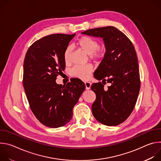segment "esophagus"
I'll list each match as a JSON object with an SVG mask.
<instances>
[{
	"label": "esophagus",
	"mask_w": 161,
	"mask_h": 161,
	"mask_svg": "<svg viewBox=\"0 0 161 161\" xmlns=\"http://www.w3.org/2000/svg\"><path fill=\"white\" fill-rule=\"evenodd\" d=\"M85 87H86V90H89V89H90V87H91V83H90V82L86 81V82H85Z\"/></svg>",
	"instance_id": "1"
}]
</instances>
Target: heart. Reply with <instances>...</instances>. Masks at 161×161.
<instances>
[{"instance_id": "obj_1", "label": "heart", "mask_w": 161, "mask_h": 161, "mask_svg": "<svg viewBox=\"0 0 161 161\" xmlns=\"http://www.w3.org/2000/svg\"><path fill=\"white\" fill-rule=\"evenodd\" d=\"M76 44L82 51L88 55L92 59L96 60L100 58L103 55V51L99 48L98 42L93 38L88 36H82L77 40ZM71 52L72 48L71 47H68L65 50L64 60L65 64L70 62ZM92 70L93 67L91 65L76 66L72 69L71 75L81 79H88Z\"/></svg>"}]
</instances>
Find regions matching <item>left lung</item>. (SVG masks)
Listing matches in <instances>:
<instances>
[{"instance_id":"obj_1","label":"left lung","mask_w":161,"mask_h":161,"mask_svg":"<svg viewBox=\"0 0 161 161\" xmlns=\"http://www.w3.org/2000/svg\"><path fill=\"white\" fill-rule=\"evenodd\" d=\"M82 34L103 38L106 52L94 72V78L101 82L91 86L96 99L92 106L95 119L108 125L124 122L134 109L140 88L138 60L129 39L114 27L87 30ZM107 81L110 86L106 89Z\"/></svg>"}]
</instances>
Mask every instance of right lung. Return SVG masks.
I'll list each match as a JSON object with an SVG mask.
<instances>
[{
    "mask_svg": "<svg viewBox=\"0 0 161 161\" xmlns=\"http://www.w3.org/2000/svg\"><path fill=\"white\" fill-rule=\"evenodd\" d=\"M75 34H55L34 42L24 62L23 85L30 108L45 126L58 128L69 122L73 109L85 89V83L73 78L65 85L56 83L64 71V53Z\"/></svg>",
    "mask_w": 161,
    "mask_h": 161,
    "instance_id": "obj_1",
    "label": "right lung"
}]
</instances>
